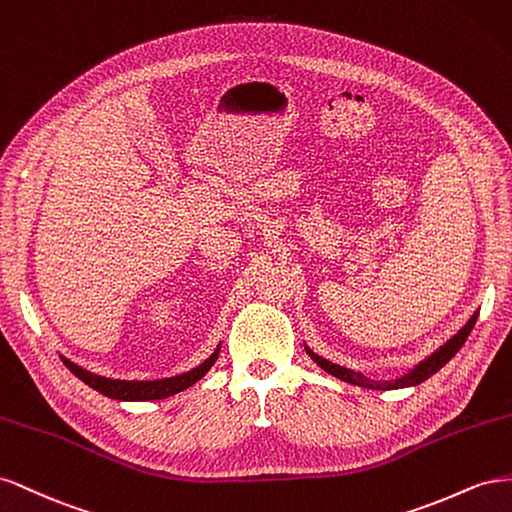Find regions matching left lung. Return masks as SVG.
<instances>
[{"label":"left lung","mask_w":512,"mask_h":512,"mask_svg":"<svg viewBox=\"0 0 512 512\" xmlns=\"http://www.w3.org/2000/svg\"><path fill=\"white\" fill-rule=\"evenodd\" d=\"M478 313L480 311H474V315L465 321V326L455 334V337H450L442 347H437L435 352L431 356H427L425 360H420L414 369H410L407 373H403L401 377L397 379H386V382H377V379H369L367 375H362L358 371H352V369H345L341 367V364H334L326 358L317 356L313 349L309 345H304L306 354L311 356L313 362H317V367L324 369L326 373L334 375L337 379H343V382L347 384H354V386H362V388H371V390H397V388H410V386H418L425 382V379H429L431 375H435L437 371H440L444 364L455 356L461 345L467 341V337H470V332L476 324L478 319Z\"/></svg>","instance_id":"left-lung-1"}]
</instances>
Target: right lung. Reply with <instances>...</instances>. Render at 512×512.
Here are the masks:
<instances>
[{"instance_id":"add662e5","label":"right lung","mask_w":512,"mask_h":512,"mask_svg":"<svg viewBox=\"0 0 512 512\" xmlns=\"http://www.w3.org/2000/svg\"><path fill=\"white\" fill-rule=\"evenodd\" d=\"M218 354H221V343L216 345L212 356L203 360L201 364H197L195 369L180 373V375H173V377H165V379H113V377H105V375L87 371L66 356H60V358L64 360L70 373H75L83 384L94 388L100 394H105V397H109V399L156 401V399H167V397H171V394H178V392L186 390L188 386L197 384L199 379L212 369V364L216 362Z\"/></svg>"}]
</instances>
